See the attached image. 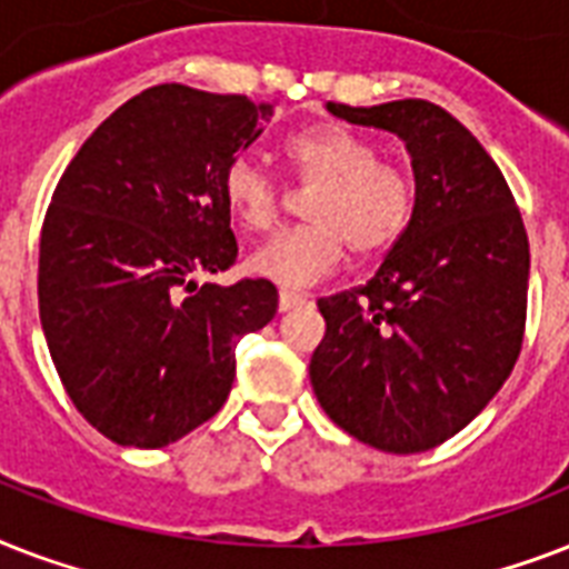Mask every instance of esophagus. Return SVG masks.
Here are the masks:
<instances>
[{
	"label": "esophagus",
	"mask_w": 569,
	"mask_h": 569,
	"mask_svg": "<svg viewBox=\"0 0 569 569\" xmlns=\"http://www.w3.org/2000/svg\"><path fill=\"white\" fill-rule=\"evenodd\" d=\"M280 312H289L295 310V307H303L307 303V295L301 292H292V289H280Z\"/></svg>",
	"instance_id": "34e87169"
}]
</instances>
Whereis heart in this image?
Listing matches in <instances>:
<instances>
[{
	"label": "heart",
	"mask_w": 569,
	"mask_h": 569,
	"mask_svg": "<svg viewBox=\"0 0 569 569\" xmlns=\"http://www.w3.org/2000/svg\"><path fill=\"white\" fill-rule=\"evenodd\" d=\"M286 159L307 186L310 223L277 232L250 253V271L280 286H310L337 271L348 248L372 259L396 248L416 212L413 173L383 162V150L355 129L325 123L286 141ZM223 200L250 232L271 230L283 209L280 182L250 156L223 168Z\"/></svg>",
	"instance_id": "1"
}]
</instances>
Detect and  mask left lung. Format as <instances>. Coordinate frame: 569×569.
Listing matches in <instances>:
<instances>
[{"label": "left lung", "instance_id": "obj_1", "mask_svg": "<svg viewBox=\"0 0 569 569\" xmlns=\"http://www.w3.org/2000/svg\"><path fill=\"white\" fill-rule=\"evenodd\" d=\"M328 109L405 141L416 212L369 283L319 298L328 330L312 351V389L360 442L428 451L485 410L520 357L529 236L502 171L446 109Z\"/></svg>", "mask_w": 569, "mask_h": 569}]
</instances>
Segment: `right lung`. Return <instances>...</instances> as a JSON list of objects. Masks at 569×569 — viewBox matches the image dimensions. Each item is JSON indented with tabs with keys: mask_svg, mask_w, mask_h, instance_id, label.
Here are the masks:
<instances>
[{
	"mask_svg": "<svg viewBox=\"0 0 569 569\" xmlns=\"http://www.w3.org/2000/svg\"><path fill=\"white\" fill-rule=\"evenodd\" d=\"M271 106L156 84L79 147L40 230L38 301L76 410L118 446L162 449L230 396L236 342L277 312L271 280L200 283L236 262L223 168Z\"/></svg>",
	"mask_w": 569,
	"mask_h": 569,
	"instance_id": "1",
	"label": "right lung"
}]
</instances>
